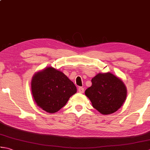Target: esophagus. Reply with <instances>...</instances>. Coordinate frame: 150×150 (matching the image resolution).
Listing matches in <instances>:
<instances>
[{
  "instance_id": "1",
  "label": "esophagus",
  "mask_w": 150,
  "mask_h": 150,
  "mask_svg": "<svg viewBox=\"0 0 150 150\" xmlns=\"http://www.w3.org/2000/svg\"><path fill=\"white\" fill-rule=\"evenodd\" d=\"M78 91H79V93H83L84 92V88H82V87H79V89H78Z\"/></svg>"
}]
</instances>
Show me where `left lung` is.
Returning a JSON list of instances; mask_svg holds the SVG:
<instances>
[{"label": "left lung", "instance_id": "left-lung-1", "mask_svg": "<svg viewBox=\"0 0 150 150\" xmlns=\"http://www.w3.org/2000/svg\"><path fill=\"white\" fill-rule=\"evenodd\" d=\"M92 85L85 91V95L92 106L101 114L115 112L126 100L127 90L124 82L110 72L98 73L91 79Z\"/></svg>", "mask_w": 150, "mask_h": 150}]
</instances>
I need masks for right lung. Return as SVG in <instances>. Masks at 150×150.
<instances>
[{
	"mask_svg": "<svg viewBox=\"0 0 150 150\" xmlns=\"http://www.w3.org/2000/svg\"><path fill=\"white\" fill-rule=\"evenodd\" d=\"M77 88L64 73L52 67L36 73L31 81L33 99L41 109L55 113L64 106Z\"/></svg>",
	"mask_w": 150,
	"mask_h": 150,
	"instance_id": "obj_1",
	"label": "right lung"
}]
</instances>
